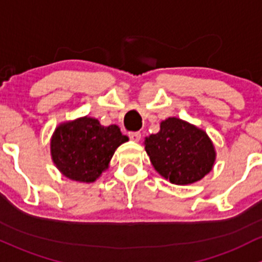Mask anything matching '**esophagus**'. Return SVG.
Segmentation results:
<instances>
[{
  "mask_svg": "<svg viewBox=\"0 0 262 262\" xmlns=\"http://www.w3.org/2000/svg\"><path fill=\"white\" fill-rule=\"evenodd\" d=\"M128 136H130V139L135 142H139L140 139H141V134H140V132H130Z\"/></svg>",
  "mask_w": 262,
  "mask_h": 262,
  "instance_id": "1",
  "label": "esophagus"
}]
</instances>
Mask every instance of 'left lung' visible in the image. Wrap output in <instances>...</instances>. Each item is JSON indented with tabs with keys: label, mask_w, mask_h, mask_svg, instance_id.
<instances>
[{
	"label": "left lung",
	"mask_w": 262,
	"mask_h": 262,
	"mask_svg": "<svg viewBox=\"0 0 262 262\" xmlns=\"http://www.w3.org/2000/svg\"><path fill=\"white\" fill-rule=\"evenodd\" d=\"M144 145L155 170L177 185L203 179L211 172L217 156L206 131L178 117L161 121L158 134L147 136Z\"/></svg>",
	"instance_id": "obj_1"
}]
</instances>
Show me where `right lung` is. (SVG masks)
Wrapping results in <instances>:
<instances>
[{"mask_svg": "<svg viewBox=\"0 0 262 262\" xmlns=\"http://www.w3.org/2000/svg\"><path fill=\"white\" fill-rule=\"evenodd\" d=\"M128 141L117 125L102 126L94 117L75 118L59 123L50 139L54 165L68 179L94 183L110 168L113 154Z\"/></svg>", "mask_w": 262, "mask_h": 262, "instance_id": "1", "label": "right lung"}]
</instances>
